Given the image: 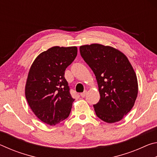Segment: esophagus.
Returning <instances> with one entry per match:
<instances>
[{
  "label": "esophagus",
  "mask_w": 157,
  "mask_h": 157,
  "mask_svg": "<svg viewBox=\"0 0 157 157\" xmlns=\"http://www.w3.org/2000/svg\"><path fill=\"white\" fill-rule=\"evenodd\" d=\"M86 91H84L83 93H81L80 95H81L82 98H84L85 95H86Z\"/></svg>",
  "instance_id": "34e87169"
}]
</instances>
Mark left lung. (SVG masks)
<instances>
[{
  "label": "left lung",
  "mask_w": 157,
  "mask_h": 157,
  "mask_svg": "<svg viewBox=\"0 0 157 157\" xmlns=\"http://www.w3.org/2000/svg\"><path fill=\"white\" fill-rule=\"evenodd\" d=\"M79 51L97 79L100 99L94 105L98 118L108 123L120 121L134 107L137 78L127 57L111 46L84 45Z\"/></svg>",
  "instance_id": "obj_1"
}]
</instances>
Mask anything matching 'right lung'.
Listing matches in <instances>:
<instances>
[{"instance_id":"right-lung-1","label":"right lung","mask_w":157,"mask_h":157,"mask_svg":"<svg viewBox=\"0 0 157 157\" xmlns=\"http://www.w3.org/2000/svg\"><path fill=\"white\" fill-rule=\"evenodd\" d=\"M76 46H54L41 52L29 71L25 94L39 120L55 125L67 118L73 99L64 78L65 70L75 59Z\"/></svg>"}]
</instances>
